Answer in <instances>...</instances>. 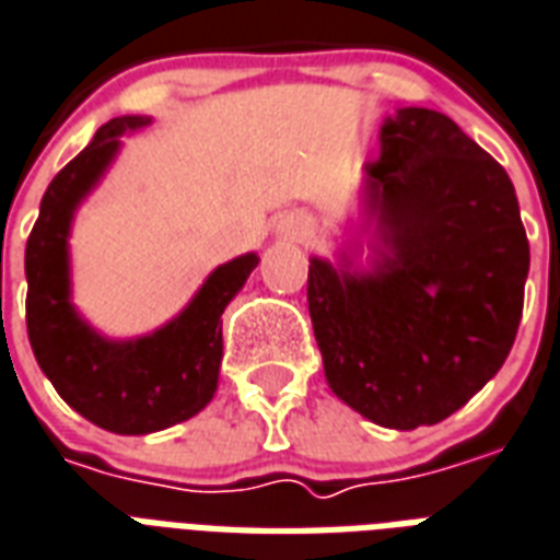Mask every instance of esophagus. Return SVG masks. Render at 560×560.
<instances>
[{
	"label": "esophagus",
	"mask_w": 560,
	"mask_h": 560,
	"mask_svg": "<svg viewBox=\"0 0 560 560\" xmlns=\"http://www.w3.org/2000/svg\"><path fill=\"white\" fill-rule=\"evenodd\" d=\"M281 232L290 241H305L314 232V223H311L308 213H290V217H284V223H281Z\"/></svg>",
	"instance_id": "1"
}]
</instances>
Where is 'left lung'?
Returning a JSON list of instances; mask_svg holds the SVG:
<instances>
[{
    "label": "left lung",
    "mask_w": 560,
    "mask_h": 560,
    "mask_svg": "<svg viewBox=\"0 0 560 560\" xmlns=\"http://www.w3.org/2000/svg\"><path fill=\"white\" fill-rule=\"evenodd\" d=\"M366 164L373 270L311 258L308 311L337 399L384 429L434 425L467 405L514 347L528 241L514 185L446 114L384 119Z\"/></svg>",
    "instance_id": "left-lung-1"
}]
</instances>
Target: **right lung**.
Segmentation results:
<instances>
[{"label":"right lung","instance_id":"obj_1","mask_svg":"<svg viewBox=\"0 0 560 560\" xmlns=\"http://www.w3.org/2000/svg\"><path fill=\"white\" fill-rule=\"evenodd\" d=\"M149 117H117L46 187L25 243V326L37 364L70 408L114 434H149L190 420L213 399L223 361V311L258 267L241 255L208 276L194 302L164 328L138 340H108L70 302L72 213L119 149V135Z\"/></svg>","mask_w":560,"mask_h":560}]
</instances>
